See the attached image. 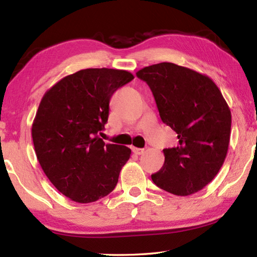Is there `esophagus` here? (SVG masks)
<instances>
[{
    "label": "esophagus",
    "mask_w": 257,
    "mask_h": 257,
    "mask_svg": "<svg viewBox=\"0 0 257 257\" xmlns=\"http://www.w3.org/2000/svg\"><path fill=\"white\" fill-rule=\"evenodd\" d=\"M132 150H133V152H134L135 155H138V156L143 155V154H144V151H145V149H141V148H136V147H133Z\"/></svg>",
    "instance_id": "esophagus-1"
}]
</instances>
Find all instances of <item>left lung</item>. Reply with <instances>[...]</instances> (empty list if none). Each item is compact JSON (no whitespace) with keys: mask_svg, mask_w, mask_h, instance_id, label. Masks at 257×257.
<instances>
[{"mask_svg":"<svg viewBox=\"0 0 257 257\" xmlns=\"http://www.w3.org/2000/svg\"><path fill=\"white\" fill-rule=\"evenodd\" d=\"M137 76L149 85L161 120L178 135V146L163 150L165 163L151 174L156 185L187 196L209 184L224 162L232 116L209 76L173 63L144 67Z\"/></svg>","mask_w":257,"mask_h":257,"instance_id":"1","label":"left lung"}]
</instances>
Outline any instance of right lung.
<instances>
[{
  "label": "right lung",
  "mask_w": 257,
  "mask_h": 257,
  "mask_svg": "<svg viewBox=\"0 0 257 257\" xmlns=\"http://www.w3.org/2000/svg\"><path fill=\"white\" fill-rule=\"evenodd\" d=\"M134 78L122 69H81L43 96L32 124L35 154L48 180L72 201L90 203L116 187L132 150L105 144L97 134L112 94Z\"/></svg>",
  "instance_id": "right-lung-1"
}]
</instances>
